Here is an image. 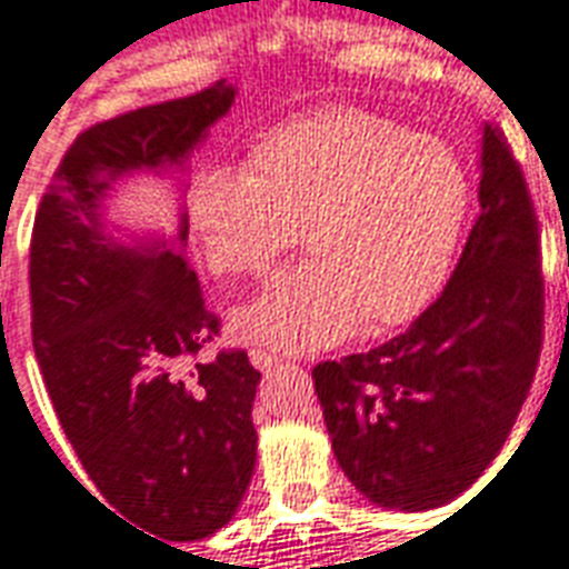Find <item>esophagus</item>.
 <instances>
[{
    "label": "esophagus",
    "mask_w": 569,
    "mask_h": 569,
    "mask_svg": "<svg viewBox=\"0 0 569 569\" xmlns=\"http://www.w3.org/2000/svg\"><path fill=\"white\" fill-rule=\"evenodd\" d=\"M251 363H254L257 370H272V367H276V358L267 355V351H251Z\"/></svg>",
    "instance_id": "esophagus-1"
}]
</instances>
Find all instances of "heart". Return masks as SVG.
<instances>
[{"label": "heart", "instance_id": "b5f03b06", "mask_svg": "<svg viewBox=\"0 0 569 569\" xmlns=\"http://www.w3.org/2000/svg\"><path fill=\"white\" fill-rule=\"evenodd\" d=\"M472 188L437 136L360 109L290 120L254 144L248 178L209 172L190 230L218 279H260L302 242L312 257L233 315V336L276 358L406 325L446 288Z\"/></svg>", "mask_w": 569, "mask_h": 569}]
</instances>
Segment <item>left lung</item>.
<instances>
[{"mask_svg":"<svg viewBox=\"0 0 569 569\" xmlns=\"http://www.w3.org/2000/svg\"><path fill=\"white\" fill-rule=\"evenodd\" d=\"M479 206L449 284L403 333L312 370L339 467L388 509L463 495L503 449L540 363V221L495 123L485 127Z\"/></svg>","mask_w":569,"mask_h":569,"instance_id":"8db88e82","label":"left lung"}]
</instances>
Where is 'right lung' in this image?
Segmentation results:
<instances>
[{
	"instance_id": "right-lung-1",
	"label": "right lung",
	"mask_w": 569,
	"mask_h": 569,
	"mask_svg": "<svg viewBox=\"0 0 569 569\" xmlns=\"http://www.w3.org/2000/svg\"><path fill=\"white\" fill-rule=\"evenodd\" d=\"M233 97L214 81L78 132L29 239L32 346L66 439L111 509L176 542L209 537L242 503L260 372L242 348L199 360L221 318L181 254L188 218L176 248H123L99 199L123 172L184 163Z\"/></svg>"
}]
</instances>
